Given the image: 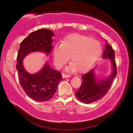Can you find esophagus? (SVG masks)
<instances>
[{
    "instance_id": "obj_1",
    "label": "esophagus",
    "mask_w": 133,
    "mask_h": 133,
    "mask_svg": "<svg viewBox=\"0 0 133 133\" xmlns=\"http://www.w3.org/2000/svg\"><path fill=\"white\" fill-rule=\"evenodd\" d=\"M70 77V75H69V74H62V77L63 78H68V77Z\"/></svg>"
}]
</instances>
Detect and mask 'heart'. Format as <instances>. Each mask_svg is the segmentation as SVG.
<instances>
[{
	"mask_svg": "<svg viewBox=\"0 0 133 133\" xmlns=\"http://www.w3.org/2000/svg\"><path fill=\"white\" fill-rule=\"evenodd\" d=\"M102 53L101 43L89 36L72 34L66 36L61 45L53 48L54 63L58 68H62L71 59L72 62L69 68L83 72L91 66Z\"/></svg>",
	"mask_w": 133,
	"mask_h": 133,
	"instance_id": "obj_1",
	"label": "heart"
}]
</instances>
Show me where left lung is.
Returning a JSON list of instances; mask_svg holds the SVG:
<instances>
[{
	"mask_svg": "<svg viewBox=\"0 0 133 133\" xmlns=\"http://www.w3.org/2000/svg\"><path fill=\"white\" fill-rule=\"evenodd\" d=\"M115 53L111 45L106 41V46L103 54V59L108 58L112 66L111 76L106 79H97L94 74L95 68L82 76V83L76 92V96L82 102L91 103L101 99L108 92L114 78L117 76Z\"/></svg>",
	"mask_w": 133,
	"mask_h": 133,
	"instance_id": "left-lung-1",
	"label": "left lung"
}]
</instances>
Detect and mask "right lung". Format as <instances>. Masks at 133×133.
<instances>
[{
	"instance_id": "obj_1",
	"label": "right lung",
	"mask_w": 133,
	"mask_h": 133,
	"mask_svg": "<svg viewBox=\"0 0 133 133\" xmlns=\"http://www.w3.org/2000/svg\"><path fill=\"white\" fill-rule=\"evenodd\" d=\"M54 33L48 29H39L32 32L23 39L20 45L17 57L16 69L21 87L27 95L37 102H44L53 97L62 74L51 69L48 63L36 74H30L23 66V60L31 52L41 51L50 54Z\"/></svg>"
}]
</instances>
